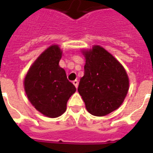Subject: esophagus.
Wrapping results in <instances>:
<instances>
[{
    "instance_id": "34e87169",
    "label": "esophagus",
    "mask_w": 153,
    "mask_h": 153,
    "mask_svg": "<svg viewBox=\"0 0 153 153\" xmlns=\"http://www.w3.org/2000/svg\"><path fill=\"white\" fill-rule=\"evenodd\" d=\"M73 84H74V85L75 86V87L78 88V85H79V81H78V80H77V79L74 80Z\"/></svg>"
}]
</instances>
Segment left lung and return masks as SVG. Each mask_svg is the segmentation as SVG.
Here are the masks:
<instances>
[{
	"instance_id": "obj_1",
	"label": "left lung",
	"mask_w": 153,
	"mask_h": 153,
	"mask_svg": "<svg viewBox=\"0 0 153 153\" xmlns=\"http://www.w3.org/2000/svg\"><path fill=\"white\" fill-rule=\"evenodd\" d=\"M84 74L78 91L87 111L94 116H105L121 106L129 88L128 74L117 59L100 45L83 50Z\"/></svg>"
}]
</instances>
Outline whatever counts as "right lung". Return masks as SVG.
<instances>
[{
  "label": "right lung",
  "instance_id": "add662e5",
  "mask_svg": "<svg viewBox=\"0 0 153 153\" xmlns=\"http://www.w3.org/2000/svg\"><path fill=\"white\" fill-rule=\"evenodd\" d=\"M62 51L52 45L36 59L25 77L24 88L29 101L37 111L49 117H58L65 112L67 102L76 91L59 65Z\"/></svg>",
  "mask_w": 153,
  "mask_h": 153
}]
</instances>
